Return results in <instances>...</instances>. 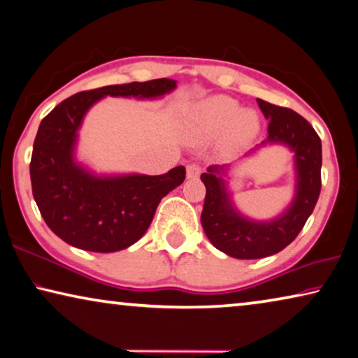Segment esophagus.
Masks as SVG:
<instances>
[{"label": "esophagus", "instance_id": "obj_1", "mask_svg": "<svg viewBox=\"0 0 358 358\" xmlns=\"http://www.w3.org/2000/svg\"><path fill=\"white\" fill-rule=\"evenodd\" d=\"M201 175V167L196 164H189L186 167V178H199Z\"/></svg>", "mask_w": 358, "mask_h": 358}]
</instances>
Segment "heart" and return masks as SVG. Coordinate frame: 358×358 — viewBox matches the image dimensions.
<instances>
[{"mask_svg":"<svg viewBox=\"0 0 358 358\" xmlns=\"http://www.w3.org/2000/svg\"><path fill=\"white\" fill-rule=\"evenodd\" d=\"M260 120L250 109L239 108L230 96H210L189 106L183 115V136L189 141H209L220 136L225 154L238 152L257 136Z\"/></svg>","mask_w":358,"mask_h":358,"instance_id":"obj_1","label":"heart"}]
</instances>
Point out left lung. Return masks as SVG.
I'll use <instances>...</instances> for the list:
<instances>
[{
    "label": "left lung",
    "mask_w": 358,
    "mask_h": 358,
    "mask_svg": "<svg viewBox=\"0 0 358 358\" xmlns=\"http://www.w3.org/2000/svg\"><path fill=\"white\" fill-rule=\"evenodd\" d=\"M268 135L244 157L265 146H285L294 154V196L289 206L270 220H254L238 209L230 189L228 165H210L201 175L206 185L202 228L218 250L234 259H264L285 249L312 215L322 189V141L313 127L297 112L257 99Z\"/></svg>",
    "instance_id": "left-lung-1"
}]
</instances>
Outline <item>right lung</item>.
I'll return each instance as SVG.
<instances>
[{
	"label": "right lung",
	"instance_id": "obj_1",
	"mask_svg": "<svg viewBox=\"0 0 358 358\" xmlns=\"http://www.w3.org/2000/svg\"><path fill=\"white\" fill-rule=\"evenodd\" d=\"M175 88L172 78L109 85L64 99L41 120L30 162L31 191L43 220L62 241L92 252L130 248L146 233L162 197L183 183V165L164 175L96 173L77 161L78 131L98 101L159 99Z\"/></svg>",
	"mask_w": 358,
	"mask_h": 358
}]
</instances>
